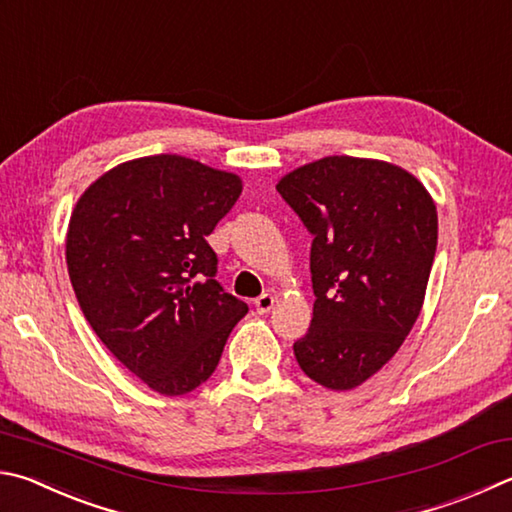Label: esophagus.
Returning a JSON list of instances; mask_svg holds the SVG:
<instances>
[{
    "mask_svg": "<svg viewBox=\"0 0 512 512\" xmlns=\"http://www.w3.org/2000/svg\"><path fill=\"white\" fill-rule=\"evenodd\" d=\"M275 306V297H273V293H262L255 300V309H257V313H268Z\"/></svg>",
    "mask_w": 512,
    "mask_h": 512,
    "instance_id": "esophagus-1",
    "label": "esophagus"
}]
</instances>
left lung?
I'll list each match as a JSON object with an SVG mask.
<instances>
[{"mask_svg":"<svg viewBox=\"0 0 512 512\" xmlns=\"http://www.w3.org/2000/svg\"><path fill=\"white\" fill-rule=\"evenodd\" d=\"M277 192L311 232L313 320L293 345L306 376L353 389L392 360L421 313L439 219L423 183L392 163L327 156Z\"/></svg>","mask_w":512,"mask_h":512,"instance_id":"8db88e82","label":"left lung"}]
</instances>
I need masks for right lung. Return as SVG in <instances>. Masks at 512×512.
<instances>
[{
	"mask_svg": "<svg viewBox=\"0 0 512 512\" xmlns=\"http://www.w3.org/2000/svg\"><path fill=\"white\" fill-rule=\"evenodd\" d=\"M239 176L176 154L145 156L91 183L73 210L67 266L91 329L154 392L181 396L217 369L248 306L217 277L210 235Z\"/></svg>",
	"mask_w": 512,
	"mask_h": 512,
	"instance_id": "right-lung-1",
	"label": "right lung"
}]
</instances>
